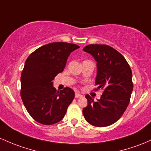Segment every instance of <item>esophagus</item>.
I'll return each mask as SVG.
<instances>
[{
  "mask_svg": "<svg viewBox=\"0 0 151 151\" xmlns=\"http://www.w3.org/2000/svg\"><path fill=\"white\" fill-rule=\"evenodd\" d=\"M83 96L81 94V93H79L78 92H76V94H75V97L76 98H81V97H82Z\"/></svg>",
  "mask_w": 151,
  "mask_h": 151,
  "instance_id": "esophagus-1",
  "label": "esophagus"
}]
</instances>
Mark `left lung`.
<instances>
[{"label":"left lung","instance_id":"8db88e82","mask_svg":"<svg viewBox=\"0 0 151 151\" xmlns=\"http://www.w3.org/2000/svg\"><path fill=\"white\" fill-rule=\"evenodd\" d=\"M93 57L97 73L95 83L104 90L96 101L86 94L88 106L83 109L84 117L96 127L116 122L129 104L133 84L130 67L120 53L106 45H89L83 49Z\"/></svg>","mask_w":151,"mask_h":151}]
</instances>
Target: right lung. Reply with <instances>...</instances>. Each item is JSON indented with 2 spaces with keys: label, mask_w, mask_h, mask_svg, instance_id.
Segmentation results:
<instances>
[{
  "label": "right lung",
  "mask_w": 151,
  "mask_h": 151,
  "mask_svg": "<svg viewBox=\"0 0 151 151\" xmlns=\"http://www.w3.org/2000/svg\"><path fill=\"white\" fill-rule=\"evenodd\" d=\"M75 44L53 42L37 49L26 60L21 76V96L29 114L45 125L62 120L75 96L69 87L57 91L55 77L62 73Z\"/></svg>",
  "instance_id": "right-lung-1"
}]
</instances>
